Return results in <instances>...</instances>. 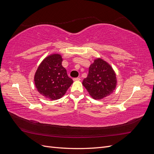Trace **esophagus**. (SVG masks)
<instances>
[{
  "mask_svg": "<svg viewBox=\"0 0 154 154\" xmlns=\"http://www.w3.org/2000/svg\"><path fill=\"white\" fill-rule=\"evenodd\" d=\"M80 80H81L80 78H79V77H78V78H73V80H74V81H80Z\"/></svg>",
  "mask_w": 154,
  "mask_h": 154,
  "instance_id": "obj_1",
  "label": "esophagus"
}]
</instances>
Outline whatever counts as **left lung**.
I'll return each instance as SVG.
<instances>
[{
    "mask_svg": "<svg viewBox=\"0 0 154 154\" xmlns=\"http://www.w3.org/2000/svg\"><path fill=\"white\" fill-rule=\"evenodd\" d=\"M116 75L110 65L101 58L96 59L88 69V74L82 84L95 100L109 96L116 88Z\"/></svg>",
    "mask_w": 154,
    "mask_h": 154,
    "instance_id": "left-lung-1",
    "label": "left lung"
}]
</instances>
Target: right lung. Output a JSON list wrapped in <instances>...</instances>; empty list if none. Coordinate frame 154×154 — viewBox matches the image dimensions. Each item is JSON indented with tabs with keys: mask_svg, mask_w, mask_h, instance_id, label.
Listing matches in <instances>:
<instances>
[{
	"mask_svg": "<svg viewBox=\"0 0 154 154\" xmlns=\"http://www.w3.org/2000/svg\"><path fill=\"white\" fill-rule=\"evenodd\" d=\"M62 61L60 54H51L42 62L35 74L37 91L51 100L61 98L73 83L62 66Z\"/></svg>",
	"mask_w": 154,
	"mask_h": 154,
	"instance_id": "obj_1",
	"label": "right lung"
}]
</instances>
